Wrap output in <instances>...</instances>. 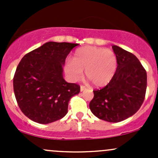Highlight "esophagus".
<instances>
[{"label":"esophagus","instance_id":"1","mask_svg":"<svg viewBox=\"0 0 158 158\" xmlns=\"http://www.w3.org/2000/svg\"><path fill=\"white\" fill-rule=\"evenodd\" d=\"M86 87L85 86H84V85H81L80 86V91L81 92H82V91H85V90H86Z\"/></svg>","mask_w":158,"mask_h":158}]
</instances>
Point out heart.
I'll list each match as a JSON object with an SVG mask.
<instances>
[{
    "label": "heart",
    "mask_w": 158,
    "mask_h": 158,
    "mask_svg": "<svg viewBox=\"0 0 158 158\" xmlns=\"http://www.w3.org/2000/svg\"><path fill=\"white\" fill-rule=\"evenodd\" d=\"M118 61L115 53L110 49L96 47L78 49L73 60L65 64L64 69L71 80L79 81L85 70V77L95 87H104L115 74Z\"/></svg>",
    "instance_id": "1"
}]
</instances>
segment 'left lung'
Here are the masks:
<instances>
[{
	"mask_svg": "<svg viewBox=\"0 0 158 158\" xmlns=\"http://www.w3.org/2000/svg\"><path fill=\"white\" fill-rule=\"evenodd\" d=\"M112 49L118 61L115 74L108 85L93 91L89 108L99 119L119 122L135 114L143 104L147 73L131 52L115 45Z\"/></svg>",
	"mask_w": 158,
	"mask_h": 158,
	"instance_id": "obj_1",
	"label": "left lung"
}]
</instances>
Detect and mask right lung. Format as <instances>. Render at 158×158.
Wrapping results in <instances>:
<instances>
[{
  "instance_id": "right-lung-1",
  "label": "right lung",
  "mask_w": 158,
  "mask_h": 158,
  "mask_svg": "<svg viewBox=\"0 0 158 158\" xmlns=\"http://www.w3.org/2000/svg\"><path fill=\"white\" fill-rule=\"evenodd\" d=\"M78 45L47 42L20 60L14 76V92L19 108L30 120L49 124L67 114L70 98L79 93L80 86L65 81L63 66Z\"/></svg>"
}]
</instances>
